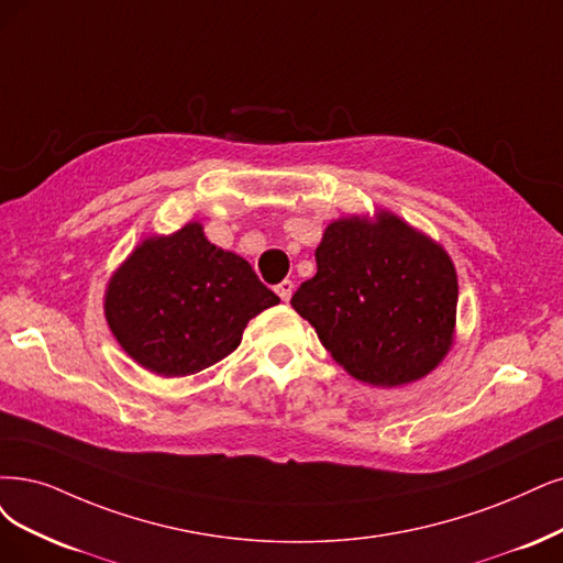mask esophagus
Instances as JSON below:
<instances>
[{
  "label": "esophagus",
  "mask_w": 563,
  "mask_h": 563,
  "mask_svg": "<svg viewBox=\"0 0 563 563\" xmlns=\"http://www.w3.org/2000/svg\"><path fill=\"white\" fill-rule=\"evenodd\" d=\"M295 292V283L292 280H280L276 285V295L283 299V301H289V297H292Z\"/></svg>",
  "instance_id": "34e87169"
}]
</instances>
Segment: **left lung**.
I'll return each mask as SVG.
<instances>
[{"label": "left lung", "instance_id": "obj_1", "mask_svg": "<svg viewBox=\"0 0 563 563\" xmlns=\"http://www.w3.org/2000/svg\"><path fill=\"white\" fill-rule=\"evenodd\" d=\"M316 262L289 303L350 376L397 387L445 357L460 289L441 245L380 213L331 222Z\"/></svg>", "mask_w": 563, "mask_h": 563}]
</instances>
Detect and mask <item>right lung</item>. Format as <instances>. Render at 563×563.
I'll return each instance as SVG.
<instances>
[{
  "mask_svg": "<svg viewBox=\"0 0 563 563\" xmlns=\"http://www.w3.org/2000/svg\"><path fill=\"white\" fill-rule=\"evenodd\" d=\"M278 301L253 266L190 222L174 236L143 241L111 278L103 308L124 352L172 378L224 360L247 320Z\"/></svg>",
  "mask_w": 563,
  "mask_h": 563,
  "instance_id": "obj_1",
  "label": "right lung"
}]
</instances>
